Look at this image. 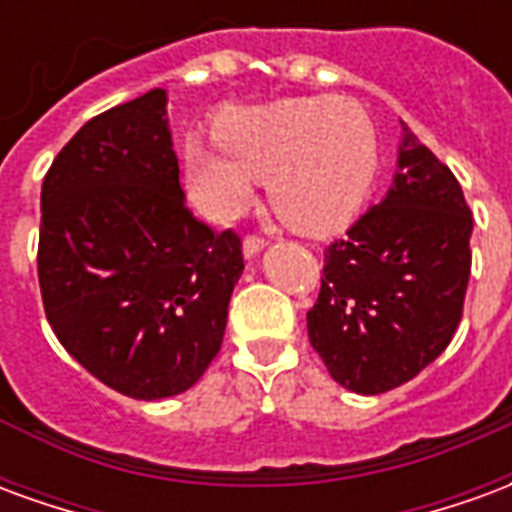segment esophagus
Returning a JSON list of instances; mask_svg holds the SVG:
<instances>
[{"label":"esophagus","instance_id":"1","mask_svg":"<svg viewBox=\"0 0 512 512\" xmlns=\"http://www.w3.org/2000/svg\"><path fill=\"white\" fill-rule=\"evenodd\" d=\"M266 244H268L266 238H260V235H249V238L244 241V257L260 255V252L266 249Z\"/></svg>","mask_w":512,"mask_h":512}]
</instances>
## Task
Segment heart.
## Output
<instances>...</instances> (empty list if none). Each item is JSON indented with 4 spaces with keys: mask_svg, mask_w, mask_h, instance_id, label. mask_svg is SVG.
<instances>
[{
    "mask_svg": "<svg viewBox=\"0 0 512 512\" xmlns=\"http://www.w3.org/2000/svg\"><path fill=\"white\" fill-rule=\"evenodd\" d=\"M183 172L191 202L213 222L238 216L266 180L268 200L293 230L334 233L373 189L376 123L345 95L238 106L216 120V142H186Z\"/></svg>",
    "mask_w": 512,
    "mask_h": 512,
    "instance_id": "1",
    "label": "heart"
}]
</instances>
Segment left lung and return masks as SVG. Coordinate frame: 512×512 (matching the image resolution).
<instances>
[{
  "instance_id": "8db88e82",
  "label": "left lung",
  "mask_w": 512,
  "mask_h": 512,
  "mask_svg": "<svg viewBox=\"0 0 512 512\" xmlns=\"http://www.w3.org/2000/svg\"><path fill=\"white\" fill-rule=\"evenodd\" d=\"M403 126L386 197L323 252L312 348L356 395L419 376L450 345L472 271V213L450 169Z\"/></svg>"
}]
</instances>
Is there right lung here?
I'll list each match as a JSON object with an SVG mask.
<instances>
[{"instance_id": "obj_1", "label": "right lung", "mask_w": 512, "mask_h": 512, "mask_svg": "<svg viewBox=\"0 0 512 512\" xmlns=\"http://www.w3.org/2000/svg\"><path fill=\"white\" fill-rule=\"evenodd\" d=\"M241 271V238L186 208L161 87L84 123L43 178V310L120 395L161 400L200 381Z\"/></svg>"}]
</instances>
